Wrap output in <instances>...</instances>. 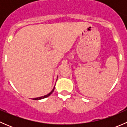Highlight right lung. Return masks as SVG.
I'll list each match as a JSON object with an SVG mask.
<instances>
[{
	"mask_svg": "<svg viewBox=\"0 0 127 127\" xmlns=\"http://www.w3.org/2000/svg\"><path fill=\"white\" fill-rule=\"evenodd\" d=\"M54 89H55V87L53 88V90H52V92H51L50 93H48V95H47L43 96H41V97H39V98H33L32 99H35V100H39V99H43V98H47V97L49 96L50 95L52 94V93H53V91H54Z\"/></svg>",
	"mask_w": 127,
	"mask_h": 127,
	"instance_id": "obj_1",
	"label": "right lung"
}]
</instances>
